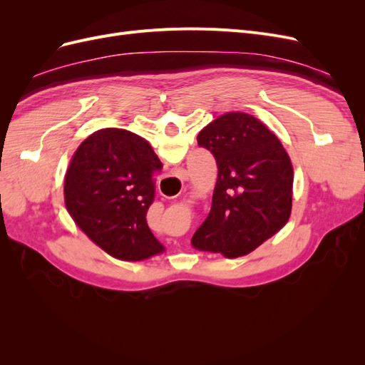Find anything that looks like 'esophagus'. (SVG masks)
<instances>
[{"label": "esophagus", "instance_id": "34e87169", "mask_svg": "<svg viewBox=\"0 0 365 365\" xmlns=\"http://www.w3.org/2000/svg\"><path fill=\"white\" fill-rule=\"evenodd\" d=\"M176 175H178L180 178L185 180V178H187V175H189V173H187V170H185V169H178V170H176Z\"/></svg>", "mask_w": 365, "mask_h": 365}]
</instances>
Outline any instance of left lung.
Here are the masks:
<instances>
[{
    "mask_svg": "<svg viewBox=\"0 0 365 365\" xmlns=\"http://www.w3.org/2000/svg\"><path fill=\"white\" fill-rule=\"evenodd\" d=\"M217 164L212 210L192 237L200 251L247 256L288 224L294 168L277 135L247 113H225L197 135Z\"/></svg>",
    "mask_w": 365,
    "mask_h": 365,
    "instance_id": "1",
    "label": "left lung"
}]
</instances>
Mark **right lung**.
<instances>
[{"label":"right lung","mask_w":365,"mask_h":365,"mask_svg":"<svg viewBox=\"0 0 365 365\" xmlns=\"http://www.w3.org/2000/svg\"><path fill=\"white\" fill-rule=\"evenodd\" d=\"M163 168L149 141L118 128L98 129L76 149L65 173V208L109 256L140 262L165 251L146 222Z\"/></svg>","instance_id":"1"}]
</instances>
